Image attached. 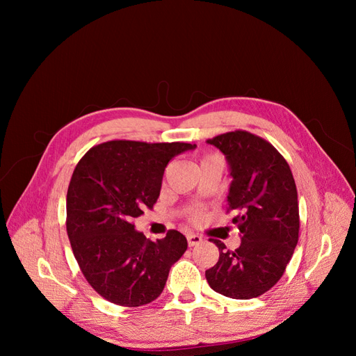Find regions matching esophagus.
<instances>
[{
  "mask_svg": "<svg viewBox=\"0 0 356 356\" xmlns=\"http://www.w3.org/2000/svg\"><path fill=\"white\" fill-rule=\"evenodd\" d=\"M202 236L199 234H187V242H188V246H196L202 242Z\"/></svg>",
  "mask_w": 356,
  "mask_h": 356,
  "instance_id": "esophagus-1",
  "label": "esophagus"
}]
</instances>
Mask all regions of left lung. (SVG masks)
<instances>
[{
	"label": "left lung",
	"instance_id": "8db88e82",
	"mask_svg": "<svg viewBox=\"0 0 356 356\" xmlns=\"http://www.w3.org/2000/svg\"><path fill=\"white\" fill-rule=\"evenodd\" d=\"M225 156L233 178L227 212L241 232V246L220 250L217 264L204 272L209 286L238 300L264 294L282 277L298 242L296 181L286 160L266 139L234 131L208 139Z\"/></svg>",
	"mask_w": 356,
	"mask_h": 356
}]
</instances>
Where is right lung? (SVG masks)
<instances>
[{
    "mask_svg": "<svg viewBox=\"0 0 356 356\" xmlns=\"http://www.w3.org/2000/svg\"><path fill=\"white\" fill-rule=\"evenodd\" d=\"M195 144L108 141L90 148L67 193V232L75 260L92 288L124 307L152 303L172 264L187 250L186 236L169 230L153 242L134 218L153 208L169 160Z\"/></svg>",
    "mask_w": 356,
    "mask_h": 356,
    "instance_id": "add662e5",
    "label": "right lung"
}]
</instances>
